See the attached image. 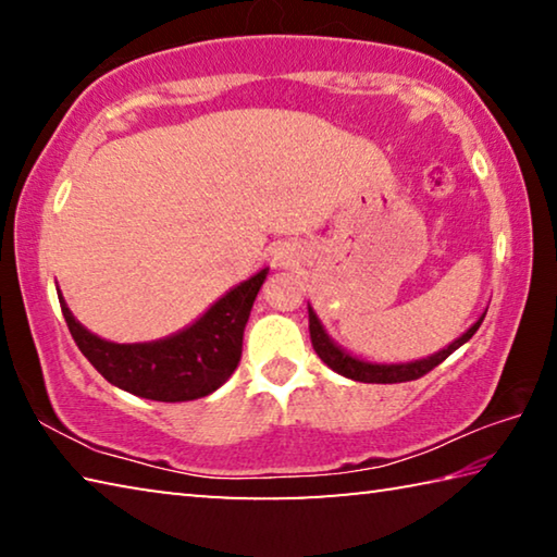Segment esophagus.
Listing matches in <instances>:
<instances>
[{
  "label": "esophagus",
  "instance_id": "34e87169",
  "mask_svg": "<svg viewBox=\"0 0 557 557\" xmlns=\"http://www.w3.org/2000/svg\"><path fill=\"white\" fill-rule=\"evenodd\" d=\"M292 256H295V252H292V248H277L275 256H272V260H275L277 265L285 268V265H292V262H295V258H292Z\"/></svg>",
  "mask_w": 557,
  "mask_h": 557
}]
</instances>
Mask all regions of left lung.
I'll list each match as a JSON object with an SVG mask.
<instances>
[{
	"label": "left lung",
	"mask_w": 557,
	"mask_h": 557,
	"mask_svg": "<svg viewBox=\"0 0 557 557\" xmlns=\"http://www.w3.org/2000/svg\"><path fill=\"white\" fill-rule=\"evenodd\" d=\"M307 309H309V336H312V346L317 356L338 375H346V379L358 381V383H405V381L422 379V375L430 373L435 366L445 361L449 354H455L461 344H467L469 338L476 334V329L482 326L486 317L484 312L465 334L455 338L449 346L442 348V351L432 354L428 358H418V361H408V363H373V361H363V358L348 354L346 348L338 346L334 338L326 334L322 319L317 317L312 305H307Z\"/></svg>",
	"instance_id": "left-lung-1"
}]
</instances>
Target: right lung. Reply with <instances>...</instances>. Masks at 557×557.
<instances>
[{"mask_svg": "<svg viewBox=\"0 0 557 557\" xmlns=\"http://www.w3.org/2000/svg\"><path fill=\"white\" fill-rule=\"evenodd\" d=\"M268 270L256 272L250 280L225 292L182 332L143 344H115L100 338L73 317L61 289L59 301L73 342L102 379L139 398L184 403L219 391L238 369L245 324Z\"/></svg>", "mask_w": 557, "mask_h": 557, "instance_id": "add662e5", "label": "right lung"}]
</instances>
